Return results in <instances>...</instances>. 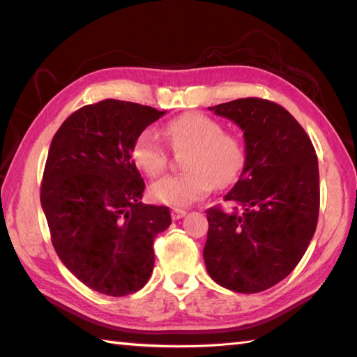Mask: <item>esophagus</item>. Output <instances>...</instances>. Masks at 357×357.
<instances>
[{
  "mask_svg": "<svg viewBox=\"0 0 357 357\" xmlns=\"http://www.w3.org/2000/svg\"><path fill=\"white\" fill-rule=\"evenodd\" d=\"M187 214V211L185 209H181V208H173L172 209V217H173V220H179V219H183V217Z\"/></svg>",
  "mask_w": 357,
  "mask_h": 357,
  "instance_id": "obj_1",
  "label": "esophagus"
}]
</instances>
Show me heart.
Segmentation results:
<instances>
[{"mask_svg":"<svg viewBox=\"0 0 357 357\" xmlns=\"http://www.w3.org/2000/svg\"><path fill=\"white\" fill-rule=\"evenodd\" d=\"M164 135L174 153H186L183 155L185 173L151 185V197L168 206H189L206 197L214 184L229 185L245 164L243 142L203 113L190 112L173 118L164 128ZM132 160L149 178H157L167 170L168 151L153 130H144L132 148Z\"/></svg>","mask_w":357,"mask_h":357,"instance_id":"b5f03b06","label":"heart"}]
</instances>
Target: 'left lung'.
Instances as JSON below:
<instances>
[{
    "label": "left lung",
    "mask_w": 357,
    "mask_h": 357,
    "mask_svg": "<svg viewBox=\"0 0 357 357\" xmlns=\"http://www.w3.org/2000/svg\"><path fill=\"white\" fill-rule=\"evenodd\" d=\"M244 130L245 164L220 206L206 211L208 274L236 293H259L285 279L315 234L319 173L302 126L275 102L245 98L209 107Z\"/></svg>",
    "instance_id": "obj_1"
}]
</instances>
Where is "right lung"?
Here are the masks:
<instances>
[{
	"label": "right lung",
	"instance_id": "1",
	"mask_svg": "<svg viewBox=\"0 0 357 357\" xmlns=\"http://www.w3.org/2000/svg\"><path fill=\"white\" fill-rule=\"evenodd\" d=\"M164 113L116 99L84 105L48 149L40 204L52 244L98 293L128 296L146 285L154 239L172 223L167 206L140 202L144 181L132 160L137 138Z\"/></svg>",
	"mask_w": 357,
	"mask_h": 357
}]
</instances>
